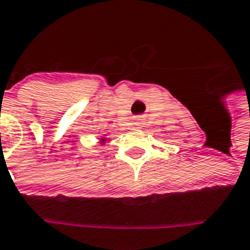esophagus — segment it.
I'll list each match as a JSON object with an SVG mask.
<instances>
[{"instance_id": "obj_1", "label": "esophagus", "mask_w": 250, "mask_h": 250, "mask_svg": "<svg viewBox=\"0 0 250 250\" xmlns=\"http://www.w3.org/2000/svg\"><path fill=\"white\" fill-rule=\"evenodd\" d=\"M135 124H136V125H141V119L139 118L136 119V122H135Z\"/></svg>"}]
</instances>
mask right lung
<instances>
[{
	"instance_id": "1",
	"label": "right lung",
	"mask_w": 250,
	"mask_h": 250,
	"mask_svg": "<svg viewBox=\"0 0 250 250\" xmlns=\"http://www.w3.org/2000/svg\"><path fill=\"white\" fill-rule=\"evenodd\" d=\"M105 141H106L105 138H101V144H103V142H105Z\"/></svg>"
}]
</instances>
